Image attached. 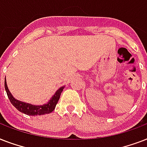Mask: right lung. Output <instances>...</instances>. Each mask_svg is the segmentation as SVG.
<instances>
[{
  "instance_id": "add662e5",
  "label": "right lung",
  "mask_w": 147,
  "mask_h": 147,
  "mask_svg": "<svg viewBox=\"0 0 147 147\" xmlns=\"http://www.w3.org/2000/svg\"><path fill=\"white\" fill-rule=\"evenodd\" d=\"M4 88H5L6 92L7 94L8 98L13 106L17 108L19 111L22 112L27 115L30 116H35V115H42V114H49L55 109V105H57L58 100H59L60 95L62 93V90L64 88V86H62L55 92V94L52 97L51 100L46 105H40V106H36V105H32L30 104L22 102L20 100L15 99L10 94V91L8 89L7 82H6V78L4 80Z\"/></svg>"
}]
</instances>
